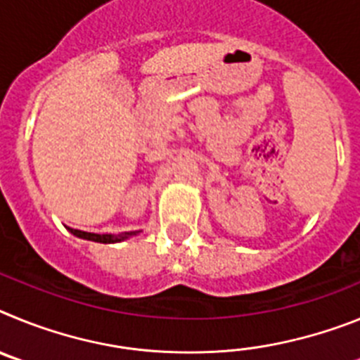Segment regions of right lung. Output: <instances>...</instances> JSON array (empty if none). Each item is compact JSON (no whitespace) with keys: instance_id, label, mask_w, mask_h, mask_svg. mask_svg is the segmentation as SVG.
<instances>
[{"instance_id":"1","label":"right lung","mask_w":360,"mask_h":360,"mask_svg":"<svg viewBox=\"0 0 360 360\" xmlns=\"http://www.w3.org/2000/svg\"><path fill=\"white\" fill-rule=\"evenodd\" d=\"M68 231L72 232L73 236L81 238V240L97 241V243H119V241H124L131 236H136V234L141 232V231H133V232H122V234H94V232L77 231V229H72V227H68Z\"/></svg>"}]
</instances>
